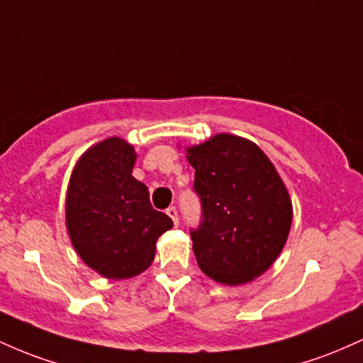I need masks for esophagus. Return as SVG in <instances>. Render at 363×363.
<instances>
[{
  "mask_svg": "<svg viewBox=\"0 0 363 363\" xmlns=\"http://www.w3.org/2000/svg\"><path fill=\"white\" fill-rule=\"evenodd\" d=\"M166 214H168L169 218L173 219V225L178 226V223H180V221H178V211H177V207H174V206L168 207V209H166Z\"/></svg>",
  "mask_w": 363,
  "mask_h": 363,
  "instance_id": "esophagus-1",
  "label": "esophagus"
}]
</instances>
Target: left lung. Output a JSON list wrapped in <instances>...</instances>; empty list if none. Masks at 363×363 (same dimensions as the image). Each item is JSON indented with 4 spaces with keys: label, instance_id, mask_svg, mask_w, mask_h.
I'll return each mask as SVG.
<instances>
[{
    "label": "left lung",
    "instance_id": "obj_1",
    "mask_svg": "<svg viewBox=\"0 0 363 363\" xmlns=\"http://www.w3.org/2000/svg\"><path fill=\"white\" fill-rule=\"evenodd\" d=\"M186 152L202 206L190 231L199 267L230 286L259 278L283 250L293 219L278 171L254 142L230 133Z\"/></svg>",
    "mask_w": 363,
    "mask_h": 363
}]
</instances>
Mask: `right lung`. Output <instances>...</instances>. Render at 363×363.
Instances as JSON below:
<instances>
[{
    "mask_svg": "<svg viewBox=\"0 0 363 363\" xmlns=\"http://www.w3.org/2000/svg\"><path fill=\"white\" fill-rule=\"evenodd\" d=\"M137 154L109 137L80 157L67 194V230L80 259L109 279H127L152 264L157 238L173 228L152 209L149 190L132 177Z\"/></svg>",
    "mask_w": 363,
    "mask_h": 363,
    "instance_id": "right-lung-1",
    "label": "right lung"
}]
</instances>
